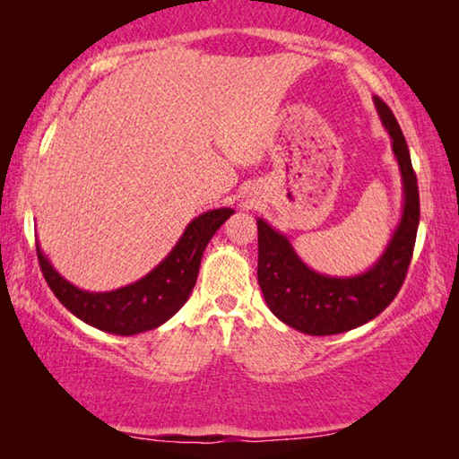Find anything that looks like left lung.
<instances>
[{"instance_id": "1", "label": "left lung", "mask_w": 459, "mask_h": 459, "mask_svg": "<svg viewBox=\"0 0 459 459\" xmlns=\"http://www.w3.org/2000/svg\"><path fill=\"white\" fill-rule=\"evenodd\" d=\"M378 117L393 139L405 204L397 230L368 271L354 277L316 273L298 257L287 237L257 219V279L267 306L279 320L309 336H332L370 322L391 304L405 281L419 227V188L411 155L397 119L383 99L375 97Z\"/></svg>"}]
</instances>
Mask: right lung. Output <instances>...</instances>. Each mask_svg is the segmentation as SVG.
Instances as JSON below:
<instances>
[{
    "mask_svg": "<svg viewBox=\"0 0 459 459\" xmlns=\"http://www.w3.org/2000/svg\"><path fill=\"white\" fill-rule=\"evenodd\" d=\"M232 212V208H216L200 214L186 227L180 240L158 267L139 281L113 291L92 293L68 283L44 257L40 245H36L38 261L46 283L68 312L92 328L117 336H134L158 328L186 304L196 285L200 259L208 240Z\"/></svg>",
    "mask_w": 459,
    "mask_h": 459,
    "instance_id": "right-lung-1",
    "label": "right lung"
}]
</instances>
